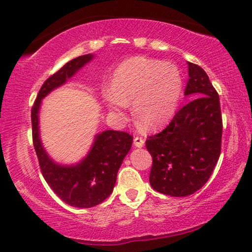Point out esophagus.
<instances>
[{
	"instance_id": "obj_1",
	"label": "esophagus",
	"mask_w": 252,
	"mask_h": 252,
	"mask_svg": "<svg viewBox=\"0 0 252 252\" xmlns=\"http://www.w3.org/2000/svg\"><path fill=\"white\" fill-rule=\"evenodd\" d=\"M134 144H135V147L142 148L144 145V138L139 137V136H135V137H134Z\"/></svg>"
}]
</instances>
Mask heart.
I'll return each instance as SVG.
<instances>
[{
	"instance_id": "1",
	"label": "heart",
	"mask_w": 252,
	"mask_h": 252,
	"mask_svg": "<svg viewBox=\"0 0 252 252\" xmlns=\"http://www.w3.org/2000/svg\"><path fill=\"white\" fill-rule=\"evenodd\" d=\"M183 80L172 63L137 56L129 59L114 72L113 87H105V104L118 116H124L129 103L139 124L156 129L168 123L180 102Z\"/></svg>"
}]
</instances>
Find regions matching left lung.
<instances>
[{"label": "left lung", "instance_id": "1", "mask_svg": "<svg viewBox=\"0 0 252 252\" xmlns=\"http://www.w3.org/2000/svg\"><path fill=\"white\" fill-rule=\"evenodd\" d=\"M188 65L184 94L195 98L181 108L162 131L145 141L153 156L151 187L175 197L191 195L207 183L222 147L220 96L201 66L191 62Z\"/></svg>", "mask_w": 252, "mask_h": 252}]
</instances>
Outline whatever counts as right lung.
<instances>
[{
    "label": "right lung",
    "instance_id": "add662e5",
    "mask_svg": "<svg viewBox=\"0 0 252 252\" xmlns=\"http://www.w3.org/2000/svg\"><path fill=\"white\" fill-rule=\"evenodd\" d=\"M92 59L90 54L78 56L47 78L32 108V143L42 175L51 190L63 202L75 208L95 207L110 196L116 183L118 169L132 144V136L128 132L116 130L103 131L96 136L95 143L86 158L75 166L56 164L42 147L37 116L41 99L53 89L62 86Z\"/></svg>",
    "mask_w": 252,
    "mask_h": 252
}]
</instances>
